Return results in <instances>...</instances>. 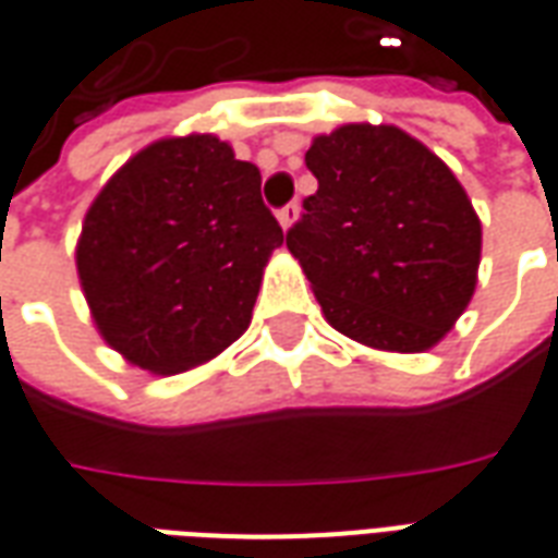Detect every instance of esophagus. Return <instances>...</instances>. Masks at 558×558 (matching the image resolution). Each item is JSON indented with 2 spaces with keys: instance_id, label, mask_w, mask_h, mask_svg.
<instances>
[{
  "instance_id": "1",
  "label": "esophagus",
  "mask_w": 558,
  "mask_h": 558,
  "mask_svg": "<svg viewBox=\"0 0 558 558\" xmlns=\"http://www.w3.org/2000/svg\"><path fill=\"white\" fill-rule=\"evenodd\" d=\"M278 220L283 230H290L292 223L299 220V203H287L283 208H278Z\"/></svg>"
}]
</instances>
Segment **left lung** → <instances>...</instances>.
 <instances>
[{
	"mask_svg": "<svg viewBox=\"0 0 558 558\" xmlns=\"http://www.w3.org/2000/svg\"><path fill=\"white\" fill-rule=\"evenodd\" d=\"M304 163L319 187L287 247L331 328L374 350L436 347L478 283L481 220L463 184L395 125H340Z\"/></svg>",
	"mask_w": 558,
	"mask_h": 558,
	"instance_id": "left-lung-1",
	"label": "left lung"
}]
</instances>
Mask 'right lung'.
<instances>
[{"instance_id": "1", "label": "right lung", "mask_w": 558, "mask_h": 558, "mask_svg": "<svg viewBox=\"0 0 558 558\" xmlns=\"http://www.w3.org/2000/svg\"><path fill=\"white\" fill-rule=\"evenodd\" d=\"M259 170L215 134L151 143L86 211L77 275L101 338L151 374H182L242 338L283 230Z\"/></svg>"}]
</instances>
